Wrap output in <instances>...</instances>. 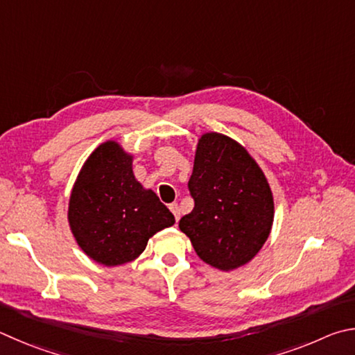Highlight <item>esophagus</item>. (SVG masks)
Returning <instances> with one entry per match:
<instances>
[{"label": "esophagus", "instance_id": "esophagus-1", "mask_svg": "<svg viewBox=\"0 0 355 355\" xmlns=\"http://www.w3.org/2000/svg\"><path fill=\"white\" fill-rule=\"evenodd\" d=\"M169 209L172 211L173 217H175V220L178 222V220H180V206H178V203H172V205H169Z\"/></svg>", "mask_w": 355, "mask_h": 355}]
</instances>
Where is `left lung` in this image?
Instances as JSON below:
<instances>
[{"instance_id": "1", "label": "left lung", "mask_w": 355, "mask_h": 355, "mask_svg": "<svg viewBox=\"0 0 355 355\" xmlns=\"http://www.w3.org/2000/svg\"><path fill=\"white\" fill-rule=\"evenodd\" d=\"M194 209L178 227L202 261L223 272L250 262L273 223V196L261 167L220 133L198 139L188 183Z\"/></svg>"}]
</instances>
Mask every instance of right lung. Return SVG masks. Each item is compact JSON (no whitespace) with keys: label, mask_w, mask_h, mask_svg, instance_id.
Returning a JSON list of instances; mask_svg holds the SVG:
<instances>
[{"label":"right lung","mask_w":355,"mask_h":355,"mask_svg":"<svg viewBox=\"0 0 355 355\" xmlns=\"http://www.w3.org/2000/svg\"><path fill=\"white\" fill-rule=\"evenodd\" d=\"M68 220L79 247L107 267L133 261L157 231L175 223L155 192L137 182L132 157L114 141L101 144L83 164Z\"/></svg>","instance_id":"add662e5"}]
</instances>
